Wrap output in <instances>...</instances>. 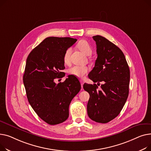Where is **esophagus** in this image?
<instances>
[{
  "mask_svg": "<svg viewBox=\"0 0 151 151\" xmlns=\"http://www.w3.org/2000/svg\"><path fill=\"white\" fill-rule=\"evenodd\" d=\"M80 82H81V86H82V88H83V83H84L83 81H82V80H81V81H80Z\"/></svg>",
  "mask_w": 151,
  "mask_h": 151,
  "instance_id": "obj_1",
  "label": "esophagus"
}]
</instances>
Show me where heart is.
<instances>
[{"mask_svg":"<svg viewBox=\"0 0 151 151\" xmlns=\"http://www.w3.org/2000/svg\"><path fill=\"white\" fill-rule=\"evenodd\" d=\"M77 47L84 54L90 55L92 52V49L90 44L86 40H82L79 41L77 44ZM70 53V49L68 48L65 52L63 56V61L65 63H68L69 61V56ZM90 69L86 66H74L69 69L68 73L70 75L74 76L78 78H83L85 75L89 72Z\"/></svg>","mask_w":151,"mask_h":151,"instance_id":"1","label":"heart"}]
</instances>
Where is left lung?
<instances>
[{"label":"left lung","instance_id":"8db88e82","mask_svg":"<svg viewBox=\"0 0 151 151\" xmlns=\"http://www.w3.org/2000/svg\"><path fill=\"white\" fill-rule=\"evenodd\" d=\"M96 44L97 58L89 78L94 83L103 82L101 90L97 85L85 83L90 94L87 113L94 121L107 123L120 113L129 95L130 70L122 50L105 38L93 37Z\"/></svg>","mask_w":151,"mask_h":151}]
</instances>
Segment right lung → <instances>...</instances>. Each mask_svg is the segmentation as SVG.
I'll list each match as a JSON object with an SVG mask.
<instances>
[{
	"label": "right lung",
	"instance_id": "obj_1",
	"mask_svg": "<svg viewBox=\"0 0 151 151\" xmlns=\"http://www.w3.org/2000/svg\"><path fill=\"white\" fill-rule=\"evenodd\" d=\"M76 41L69 37L46 38L27 58L23 82L27 99L38 116L50 125L68 118L69 104L81 89L75 76H68L58 84L54 82L61 78L60 70L65 68V51Z\"/></svg>",
	"mask_w": 151,
	"mask_h": 151
}]
</instances>
